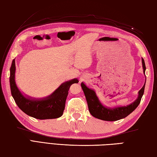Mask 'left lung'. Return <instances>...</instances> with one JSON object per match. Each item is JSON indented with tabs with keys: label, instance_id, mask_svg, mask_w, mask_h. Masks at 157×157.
Returning a JSON list of instances; mask_svg holds the SVG:
<instances>
[{
	"label": "left lung",
	"instance_id": "8db88e82",
	"mask_svg": "<svg viewBox=\"0 0 157 157\" xmlns=\"http://www.w3.org/2000/svg\"><path fill=\"white\" fill-rule=\"evenodd\" d=\"M142 61L143 69H144V73L145 74L146 66L143 58L142 59ZM81 86L83 91L84 92L86 101H87L88 103L89 111L90 113V114L96 118L109 121H117V120L125 118L127 116L129 115L130 113L134 111L137 108V106L139 105L140 102L141 101V98L143 94H144L145 88L144 84L140 90L139 91V95L138 98L129 105L113 109H108L103 106L101 104V102L98 101V97L96 96L95 92L94 90L86 87L84 83H82Z\"/></svg>",
	"mask_w": 157,
	"mask_h": 157
}]
</instances>
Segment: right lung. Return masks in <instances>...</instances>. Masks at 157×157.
<instances>
[{
  "mask_svg": "<svg viewBox=\"0 0 157 157\" xmlns=\"http://www.w3.org/2000/svg\"><path fill=\"white\" fill-rule=\"evenodd\" d=\"M15 63L13 60L10 69V86L11 94L17 105L25 114L38 119H56L62 116L70 86L78 83L77 79L63 84L48 97L42 100H31L24 97L17 87L15 82Z\"/></svg>",
  "mask_w": 157,
  "mask_h": 157,
  "instance_id": "obj_1",
  "label": "right lung"
}]
</instances>
